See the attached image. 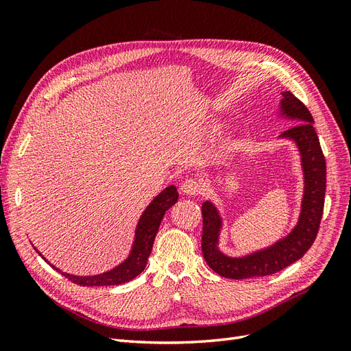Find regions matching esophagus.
<instances>
[{
    "label": "esophagus",
    "instance_id": "obj_1",
    "mask_svg": "<svg viewBox=\"0 0 351 351\" xmlns=\"http://www.w3.org/2000/svg\"><path fill=\"white\" fill-rule=\"evenodd\" d=\"M182 193L187 196H196L200 193V183L196 178H187L182 184Z\"/></svg>",
    "mask_w": 351,
    "mask_h": 351
}]
</instances>
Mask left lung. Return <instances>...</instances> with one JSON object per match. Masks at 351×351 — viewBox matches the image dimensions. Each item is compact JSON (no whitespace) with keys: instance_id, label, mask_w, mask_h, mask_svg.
<instances>
[{"instance_id":"left-lung-1","label":"left lung","mask_w":351,"mask_h":351,"mask_svg":"<svg viewBox=\"0 0 351 351\" xmlns=\"http://www.w3.org/2000/svg\"><path fill=\"white\" fill-rule=\"evenodd\" d=\"M281 115L300 123L291 125L280 136L294 141L302 156L304 192L299 221L289 236L274 243L272 246L243 258H231L218 249L222 221L217 208L206 200L202 205V253L209 268L221 277L231 280L267 277L290 267L311 249L319 230L325 204L326 164L313 127V117L306 105L291 92H282Z\"/></svg>"}]
</instances>
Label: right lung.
Masks as SVG:
<instances>
[{"label": "right lung", "instance_id": "1", "mask_svg": "<svg viewBox=\"0 0 351 351\" xmlns=\"http://www.w3.org/2000/svg\"><path fill=\"white\" fill-rule=\"evenodd\" d=\"M177 199L178 192L176 186H168L151 202L149 206H147L142 214L139 222H137L134 243L129 258L114 269L98 275H90V277H77V275L62 272L58 268L52 267V265L51 267L61 272V275H64V277L69 278L71 282L83 287L120 285L136 278L146 267L147 258H149V254L152 252L155 236L165 212L176 204Z\"/></svg>", "mask_w": 351, "mask_h": 351}]
</instances>
